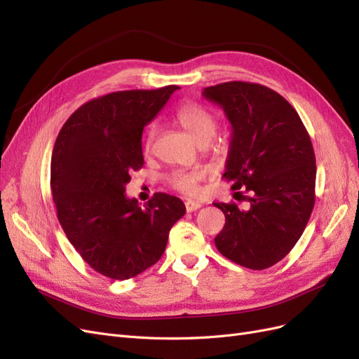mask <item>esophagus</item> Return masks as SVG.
Returning <instances> with one entry per match:
<instances>
[{"instance_id":"34e87169","label":"esophagus","mask_w":359,"mask_h":359,"mask_svg":"<svg viewBox=\"0 0 359 359\" xmlns=\"http://www.w3.org/2000/svg\"><path fill=\"white\" fill-rule=\"evenodd\" d=\"M201 203L199 202H194V201H186V210H187V212H193V211H196V210H199L201 208Z\"/></svg>"}]
</instances>
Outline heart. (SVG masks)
<instances>
[{
    "label": "heart",
    "mask_w": 359,
    "mask_h": 359,
    "mask_svg": "<svg viewBox=\"0 0 359 359\" xmlns=\"http://www.w3.org/2000/svg\"><path fill=\"white\" fill-rule=\"evenodd\" d=\"M177 121L193 137L194 142L199 145L210 144L217 133V119L215 116L198 103H186L177 111ZM154 127L149 128L145 140V148L148 149L153 144ZM215 151H223V147H217ZM203 180V172L201 169L175 170L168 177L172 189L182 191L186 194H196L199 191V182Z\"/></svg>",
    "instance_id": "1"
}]
</instances>
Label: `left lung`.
<instances>
[{
  "instance_id": "1",
  "label": "left lung",
  "mask_w": 359,
  "mask_h": 359,
  "mask_svg": "<svg viewBox=\"0 0 359 359\" xmlns=\"http://www.w3.org/2000/svg\"><path fill=\"white\" fill-rule=\"evenodd\" d=\"M202 95L222 107L232 127L223 177L232 190L248 193L245 210L212 203L226 217L215 247L241 266H273L298 243L314 206L310 136L292 104L268 86L233 81L203 88Z\"/></svg>"
}]
</instances>
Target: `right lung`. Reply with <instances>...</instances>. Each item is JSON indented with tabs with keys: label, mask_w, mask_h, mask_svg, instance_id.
Returning a JSON list of instances; mask_svg holds the SVG:
<instances>
[{
	"label": "right lung",
	"mask_w": 359,
	"mask_h": 359,
	"mask_svg": "<svg viewBox=\"0 0 359 359\" xmlns=\"http://www.w3.org/2000/svg\"><path fill=\"white\" fill-rule=\"evenodd\" d=\"M177 85L111 93L82 104L60 130L50 190L64 233L97 273L136 277L165 253L169 231L186 214L177 196L128 199L130 173L144 166L142 132Z\"/></svg>",
	"instance_id": "obj_1"
}]
</instances>
